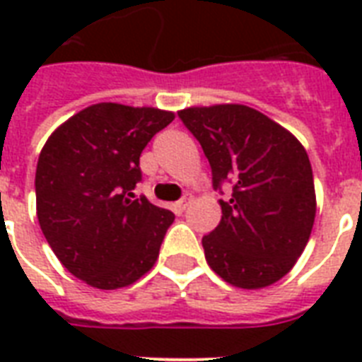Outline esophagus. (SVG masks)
Instances as JSON below:
<instances>
[{
	"mask_svg": "<svg viewBox=\"0 0 362 362\" xmlns=\"http://www.w3.org/2000/svg\"><path fill=\"white\" fill-rule=\"evenodd\" d=\"M190 200H192L190 196H183L181 200L175 202V206H173V207H175V213H183L185 209H187V206L190 204Z\"/></svg>",
	"mask_w": 362,
	"mask_h": 362,
	"instance_id": "34e87169",
	"label": "esophagus"
}]
</instances>
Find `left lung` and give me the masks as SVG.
Here are the masks:
<instances>
[{"instance_id": "8db88e82", "label": "left lung", "mask_w": 362, "mask_h": 362, "mask_svg": "<svg viewBox=\"0 0 362 362\" xmlns=\"http://www.w3.org/2000/svg\"><path fill=\"white\" fill-rule=\"evenodd\" d=\"M179 119L211 166L223 217L202 238L211 270L234 287H268L287 274L306 247L315 219L308 153L291 132L238 103L189 107Z\"/></svg>"}]
</instances>
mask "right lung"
I'll use <instances>...</instances> for the list:
<instances>
[{
  "instance_id": "obj_1",
  "label": "right lung",
  "mask_w": 362,
  "mask_h": 362,
  "mask_svg": "<svg viewBox=\"0 0 362 362\" xmlns=\"http://www.w3.org/2000/svg\"><path fill=\"white\" fill-rule=\"evenodd\" d=\"M173 117L96 103L45 143L35 170L39 226L62 264L92 287H126L155 264L175 215L134 189L141 151Z\"/></svg>"
}]
</instances>
